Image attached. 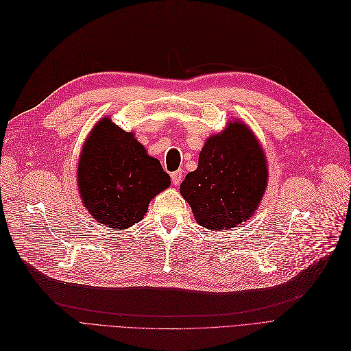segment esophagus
Masks as SVG:
<instances>
[{"instance_id": "34e87169", "label": "esophagus", "mask_w": 351, "mask_h": 351, "mask_svg": "<svg viewBox=\"0 0 351 351\" xmlns=\"http://www.w3.org/2000/svg\"><path fill=\"white\" fill-rule=\"evenodd\" d=\"M181 180H182V173H181V170H177V171L171 173V182H173L174 186H178L180 182H181Z\"/></svg>"}]
</instances>
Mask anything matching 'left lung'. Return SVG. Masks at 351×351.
Here are the masks:
<instances>
[{"instance_id":"left-lung-1","label":"left lung","mask_w":351,"mask_h":351,"mask_svg":"<svg viewBox=\"0 0 351 351\" xmlns=\"http://www.w3.org/2000/svg\"><path fill=\"white\" fill-rule=\"evenodd\" d=\"M267 161L253 131L240 121L211 136L180 193L198 224L228 230L253 217L267 187Z\"/></svg>"}]
</instances>
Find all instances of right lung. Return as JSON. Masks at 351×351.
I'll use <instances>...</instances> for the list:
<instances>
[{"label":"right lung","instance_id":"right-lung-1","mask_svg":"<svg viewBox=\"0 0 351 351\" xmlns=\"http://www.w3.org/2000/svg\"><path fill=\"white\" fill-rule=\"evenodd\" d=\"M77 174L80 197L90 215L115 231L141 221L149 202L171 184L160 161L108 117L88 134Z\"/></svg>","mask_w":351,"mask_h":351}]
</instances>
